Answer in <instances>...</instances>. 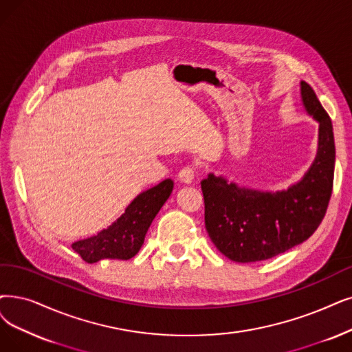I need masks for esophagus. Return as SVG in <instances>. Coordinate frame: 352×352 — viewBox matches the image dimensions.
Returning a JSON list of instances; mask_svg holds the SVG:
<instances>
[{
    "instance_id": "34e87169",
    "label": "esophagus",
    "mask_w": 352,
    "mask_h": 352,
    "mask_svg": "<svg viewBox=\"0 0 352 352\" xmlns=\"http://www.w3.org/2000/svg\"><path fill=\"white\" fill-rule=\"evenodd\" d=\"M195 173H196V168L195 166H185L182 170L179 172L177 177L180 182H184V184H192V180L195 177Z\"/></svg>"
}]
</instances>
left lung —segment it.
<instances>
[{
    "label": "left lung",
    "instance_id": "8db88e82",
    "mask_svg": "<svg viewBox=\"0 0 352 352\" xmlns=\"http://www.w3.org/2000/svg\"><path fill=\"white\" fill-rule=\"evenodd\" d=\"M300 87L306 111L319 122V147L299 184L272 193L238 188L212 173L201 182L206 231L232 261H263L282 254L306 241L327 214L335 166L332 122L312 87L306 82Z\"/></svg>",
    "mask_w": 352,
    "mask_h": 352
}]
</instances>
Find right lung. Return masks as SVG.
Masks as SVG:
<instances>
[{
	"instance_id": "add662e5",
	"label": "right lung",
	"mask_w": 352,
	"mask_h": 352,
	"mask_svg": "<svg viewBox=\"0 0 352 352\" xmlns=\"http://www.w3.org/2000/svg\"><path fill=\"white\" fill-rule=\"evenodd\" d=\"M172 190L173 182L166 179L157 186L140 193L111 227L87 240L74 243L72 248L87 263L102 258L130 260L142 248L148 227Z\"/></svg>"
}]
</instances>
